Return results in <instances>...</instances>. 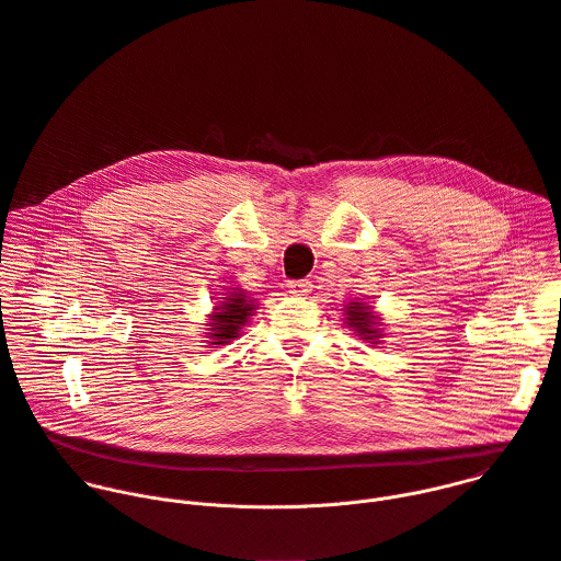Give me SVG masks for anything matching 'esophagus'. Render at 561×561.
Returning <instances> with one entry per match:
<instances>
[{"mask_svg": "<svg viewBox=\"0 0 561 561\" xmlns=\"http://www.w3.org/2000/svg\"><path fill=\"white\" fill-rule=\"evenodd\" d=\"M312 290V284L308 279H290L288 282V293H293L295 297H306Z\"/></svg>", "mask_w": 561, "mask_h": 561, "instance_id": "obj_1", "label": "esophagus"}]
</instances>
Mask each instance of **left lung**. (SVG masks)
Returning a JSON list of instances; mask_svg holds the SVG:
<instances>
[{
    "instance_id": "1",
    "label": "left lung",
    "mask_w": 561,
    "mask_h": 561,
    "mask_svg": "<svg viewBox=\"0 0 561 561\" xmlns=\"http://www.w3.org/2000/svg\"><path fill=\"white\" fill-rule=\"evenodd\" d=\"M346 324L348 329H353L362 340H366L368 344H379L381 335V322L379 317L370 310V306L362 304V301H348L346 308Z\"/></svg>"
}]
</instances>
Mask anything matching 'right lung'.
Masks as SVG:
<instances>
[{"label":"right lung","mask_w":561,"mask_h":561,"mask_svg":"<svg viewBox=\"0 0 561 561\" xmlns=\"http://www.w3.org/2000/svg\"><path fill=\"white\" fill-rule=\"evenodd\" d=\"M255 308H257L255 299H247V293L242 288H232L228 297H224V301L213 308L210 322L206 324L210 327L206 333L210 340L208 344L224 346L230 340L239 337L242 327L249 322V317L253 314Z\"/></svg>","instance_id":"1"}]
</instances>
